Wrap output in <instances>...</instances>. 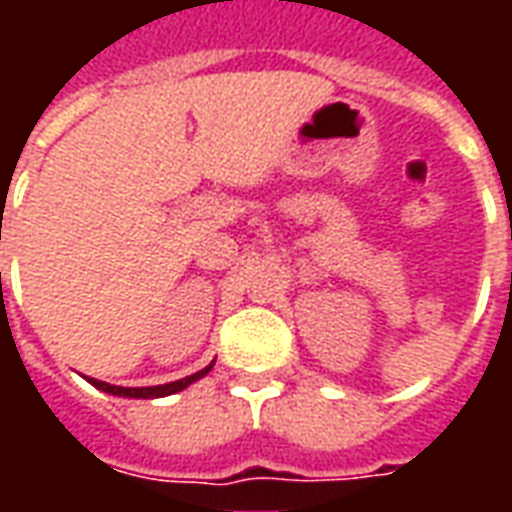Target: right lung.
Returning a JSON list of instances; mask_svg holds the SVG:
<instances>
[{
	"label": "right lung",
	"instance_id": "1",
	"mask_svg": "<svg viewBox=\"0 0 512 512\" xmlns=\"http://www.w3.org/2000/svg\"><path fill=\"white\" fill-rule=\"evenodd\" d=\"M213 362L205 370H200V373H194V376H186L180 378V381H172V384H161V386H115V384H106V381H98V378H87L90 384L98 386L101 392H109V395H117V397H142V400H147V397H167V395H175V392H180V389H186L189 384H194L197 378L208 376L211 373Z\"/></svg>",
	"mask_w": 512,
	"mask_h": 512
}]
</instances>
